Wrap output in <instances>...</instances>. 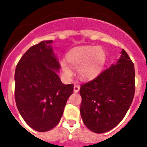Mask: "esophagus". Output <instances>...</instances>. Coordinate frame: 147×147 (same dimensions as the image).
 Returning a JSON list of instances; mask_svg holds the SVG:
<instances>
[{
  "mask_svg": "<svg viewBox=\"0 0 147 147\" xmlns=\"http://www.w3.org/2000/svg\"><path fill=\"white\" fill-rule=\"evenodd\" d=\"M80 87L77 85H75L74 86V93H78V92L80 91Z\"/></svg>",
  "mask_w": 147,
  "mask_h": 147,
  "instance_id": "1",
  "label": "esophagus"
}]
</instances>
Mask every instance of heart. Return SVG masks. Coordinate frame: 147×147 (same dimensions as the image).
<instances>
[{
    "label": "heart",
    "mask_w": 147,
    "mask_h": 147,
    "mask_svg": "<svg viewBox=\"0 0 147 147\" xmlns=\"http://www.w3.org/2000/svg\"><path fill=\"white\" fill-rule=\"evenodd\" d=\"M106 60V53L101 47L82 46L73 50L67 54V61L72 67L78 69L82 80H90L98 74ZM62 75L69 79L72 70L65 61L61 62Z\"/></svg>",
    "instance_id": "b5f03b06"
}]
</instances>
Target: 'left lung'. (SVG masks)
<instances>
[{
	"instance_id": "obj_1",
	"label": "left lung",
	"mask_w": 147,
	"mask_h": 147,
	"mask_svg": "<svg viewBox=\"0 0 147 147\" xmlns=\"http://www.w3.org/2000/svg\"><path fill=\"white\" fill-rule=\"evenodd\" d=\"M112 64L96 79L81 85L80 113L92 132L103 133L124 119L135 93L134 64L124 49Z\"/></svg>"
}]
</instances>
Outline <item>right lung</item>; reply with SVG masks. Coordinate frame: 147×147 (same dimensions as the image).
I'll use <instances>...</instances> for the list:
<instances>
[{
	"label": "right lung",
	"mask_w": 147,
	"mask_h": 147,
	"mask_svg": "<svg viewBox=\"0 0 147 147\" xmlns=\"http://www.w3.org/2000/svg\"><path fill=\"white\" fill-rule=\"evenodd\" d=\"M45 40L30 48L18 62L15 74L17 107L34 130L46 132L60 121L74 85H64L57 72L60 65Z\"/></svg>",
	"instance_id": "obj_1"
}]
</instances>
